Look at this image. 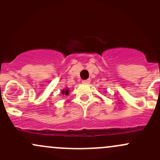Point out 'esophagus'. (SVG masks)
Masks as SVG:
<instances>
[{
  "mask_svg": "<svg viewBox=\"0 0 160 160\" xmlns=\"http://www.w3.org/2000/svg\"><path fill=\"white\" fill-rule=\"evenodd\" d=\"M90 82V79H88V80H83V81H82V83H84V84H89Z\"/></svg>",
  "mask_w": 160,
  "mask_h": 160,
  "instance_id": "esophagus-1",
  "label": "esophagus"
}]
</instances>
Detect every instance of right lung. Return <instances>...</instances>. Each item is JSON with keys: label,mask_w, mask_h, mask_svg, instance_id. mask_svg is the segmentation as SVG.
<instances>
[{"label": "right lung", "mask_w": 160, "mask_h": 160, "mask_svg": "<svg viewBox=\"0 0 160 160\" xmlns=\"http://www.w3.org/2000/svg\"><path fill=\"white\" fill-rule=\"evenodd\" d=\"M61 93H62V94H65V95H68L69 94V89H65V90H62V91H61Z\"/></svg>", "instance_id": "1"}]
</instances>
